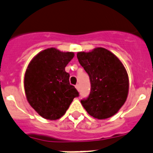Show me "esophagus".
Returning <instances> with one entry per match:
<instances>
[{"label":"esophagus","mask_w":153,"mask_h":153,"mask_svg":"<svg viewBox=\"0 0 153 153\" xmlns=\"http://www.w3.org/2000/svg\"><path fill=\"white\" fill-rule=\"evenodd\" d=\"M75 87H76V90H77L78 92H79V84H77V85H76Z\"/></svg>","instance_id":"esophagus-1"}]
</instances>
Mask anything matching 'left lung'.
<instances>
[{
  "label": "left lung",
  "instance_id": "left-lung-1",
  "mask_svg": "<svg viewBox=\"0 0 153 153\" xmlns=\"http://www.w3.org/2000/svg\"><path fill=\"white\" fill-rule=\"evenodd\" d=\"M76 55L91 82L89 97L81 101V104L95 118L112 117L124 105L128 96L129 78L124 64L104 48L79 51Z\"/></svg>",
  "mask_w": 153,
  "mask_h": 153
}]
</instances>
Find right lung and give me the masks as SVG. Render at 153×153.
Instances as JSON below:
<instances>
[{"mask_svg": "<svg viewBox=\"0 0 153 153\" xmlns=\"http://www.w3.org/2000/svg\"><path fill=\"white\" fill-rule=\"evenodd\" d=\"M74 57V52L50 48L38 53L29 62L24 76L25 93L31 107L41 117L59 119L79 96L65 71Z\"/></svg>", "mask_w": 153, "mask_h": 153, "instance_id": "1", "label": "right lung"}]
</instances>
